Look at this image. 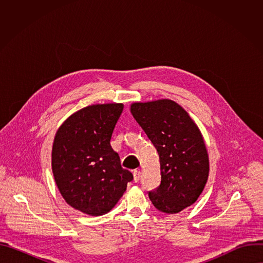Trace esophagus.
I'll return each instance as SVG.
<instances>
[{"label": "esophagus", "instance_id": "34e87169", "mask_svg": "<svg viewBox=\"0 0 263 263\" xmlns=\"http://www.w3.org/2000/svg\"><path fill=\"white\" fill-rule=\"evenodd\" d=\"M133 178H134V182H138L140 180V172L135 170L133 172Z\"/></svg>", "mask_w": 263, "mask_h": 263}]
</instances>
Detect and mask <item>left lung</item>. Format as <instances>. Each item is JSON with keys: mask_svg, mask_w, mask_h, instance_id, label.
Segmentation results:
<instances>
[{"mask_svg": "<svg viewBox=\"0 0 263 263\" xmlns=\"http://www.w3.org/2000/svg\"><path fill=\"white\" fill-rule=\"evenodd\" d=\"M131 114L156 147L160 161V185L148 198L165 213H178L202 194L209 175L203 136L189 114L167 99L133 103Z\"/></svg>", "mask_w": 263, "mask_h": 263, "instance_id": "obj_1", "label": "left lung"}]
</instances>
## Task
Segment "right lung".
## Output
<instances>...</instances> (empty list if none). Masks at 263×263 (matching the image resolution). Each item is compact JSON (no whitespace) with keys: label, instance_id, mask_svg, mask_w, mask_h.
Listing matches in <instances>:
<instances>
[{"label":"right lung","instance_id":"obj_1","mask_svg":"<svg viewBox=\"0 0 263 263\" xmlns=\"http://www.w3.org/2000/svg\"><path fill=\"white\" fill-rule=\"evenodd\" d=\"M123 104H97L71 115L58 129L52 171L65 202L83 213L109 212L126 192L133 175L121 165L110 145Z\"/></svg>","mask_w":263,"mask_h":263}]
</instances>
